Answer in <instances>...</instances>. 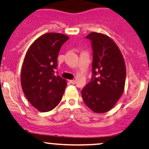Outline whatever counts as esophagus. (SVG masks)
Wrapping results in <instances>:
<instances>
[{
    "label": "esophagus",
    "mask_w": 149,
    "mask_h": 149,
    "mask_svg": "<svg viewBox=\"0 0 149 149\" xmlns=\"http://www.w3.org/2000/svg\"><path fill=\"white\" fill-rule=\"evenodd\" d=\"M69 82H70V84H76V81H74V80H70Z\"/></svg>",
    "instance_id": "esophagus-1"
}]
</instances>
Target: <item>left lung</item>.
Masks as SVG:
<instances>
[{"label": "left lung", "mask_w": 149, "mask_h": 149, "mask_svg": "<svg viewBox=\"0 0 149 149\" xmlns=\"http://www.w3.org/2000/svg\"><path fill=\"white\" fill-rule=\"evenodd\" d=\"M86 38L93 48V77L81 94L91 110L102 113L110 111L124 91L126 64L119 48L107 35L91 32Z\"/></svg>", "instance_id": "left-lung-1"}]
</instances>
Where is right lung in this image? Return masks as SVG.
Masks as SVG:
<instances>
[{"label":"right lung","instance_id":"add662e5","mask_svg":"<svg viewBox=\"0 0 149 149\" xmlns=\"http://www.w3.org/2000/svg\"><path fill=\"white\" fill-rule=\"evenodd\" d=\"M68 38L62 33H47L38 38L25 56L21 73L22 89L39 111H50L61 101L66 80L54 73L59 51Z\"/></svg>","mask_w":149,"mask_h":149}]
</instances>
